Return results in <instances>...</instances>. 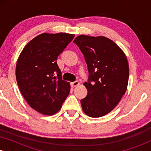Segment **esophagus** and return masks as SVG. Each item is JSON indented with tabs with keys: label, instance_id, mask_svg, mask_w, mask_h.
Instances as JSON below:
<instances>
[{
	"label": "esophagus",
	"instance_id": "1",
	"mask_svg": "<svg viewBox=\"0 0 151 151\" xmlns=\"http://www.w3.org/2000/svg\"><path fill=\"white\" fill-rule=\"evenodd\" d=\"M79 84H80V82L78 81H75V82H73L71 83V85L72 87H76V86H78Z\"/></svg>",
	"mask_w": 151,
	"mask_h": 151
}]
</instances>
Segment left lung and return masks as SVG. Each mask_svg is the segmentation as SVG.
I'll list each match as a JSON object with an SVG mask.
<instances>
[{
  "instance_id": "obj_1",
  "label": "left lung",
  "mask_w": 151,
  "mask_h": 151,
  "mask_svg": "<svg viewBox=\"0 0 151 151\" xmlns=\"http://www.w3.org/2000/svg\"><path fill=\"white\" fill-rule=\"evenodd\" d=\"M73 42L83 53L87 65L88 91L81 100L82 110L91 117H100L111 112L124 95L129 82L127 57L115 43L104 36L80 35Z\"/></svg>"
}]
</instances>
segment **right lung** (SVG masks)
Returning a JSON list of instances; mask_svg holds the SVG:
<instances>
[{
	"label": "right lung",
	"instance_id": "right-lung-1",
	"mask_svg": "<svg viewBox=\"0 0 151 151\" xmlns=\"http://www.w3.org/2000/svg\"><path fill=\"white\" fill-rule=\"evenodd\" d=\"M74 36L43 33L29 42L18 57V87L29 105L41 114H55L69 94L70 84L62 79L56 60Z\"/></svg>",
	"mask_w": 151,
	"mask_h": 151
}]
</instances>
